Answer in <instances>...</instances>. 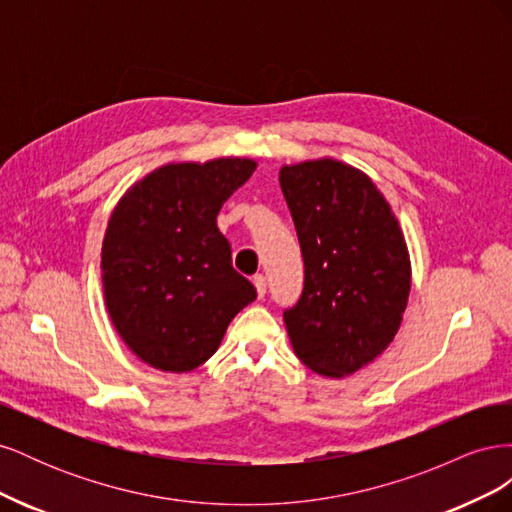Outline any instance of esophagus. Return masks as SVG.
Masks as SVG:
<instances>
[{"instance_id":"1","label":"esophagus","mask_w":512,"mask_h":512,"mask_svg":"<svg viewBox=\"0 0 512 512\" xmlns=\"http://www.w3.org/2000/svg\"><path fill=\"white\" fill-rule=\"evenodd\" d=\"M254 288H256L260 299L265 297V294H267V277H265V275H256V277H254Z\"/></svg>"}]
</instances>
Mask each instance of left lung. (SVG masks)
Masks as SVG:
<instances>
[{
	"label": "left lung",
	"mask_w": 512,
	"mask_h": 512,
	"mask_svg": "<svg viewBox=\"0 0 512 512\" xmlns=\"http://www.w3.org/2000/svg\"><path fill=\"white\" fill-rule=\"evenodd\" d=\"M297 228L305 286L284 312L294 354L324 378H344L395 339L412 284L391 205L363 170L335 158L280 168Z\"/></svg>",
	"instance_id": "8db88e82"
}]
</instances>
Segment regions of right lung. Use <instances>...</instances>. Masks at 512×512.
Here are the masks:
<instances>
[{"label":"right lung","instance_id":"add662e5","mask_svg":"<svg viewBox=\"0 0 512 512\" xmlns=\"http://www.w3.org/2000/svg\"><path fill=\"white\" fill-rule=\"evenodd\" d=\"M256 160L170 162L115 205L102 241L106 312L126 346L153 369L185 374L211 359L230 320L256 299L232 269L218 228L222 205Z\"/></svg>","mask_w":512,"mask_h":512}]
</instances>
